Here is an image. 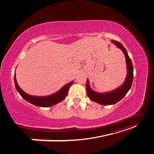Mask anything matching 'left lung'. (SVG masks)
Here are the masks:
<instances>
[{"label": "left lung", "mask_w": 154, "mask_h": 154, "mask_svg": "<svg viewBox=\"0 0 154 154\" xmlns=\"http://www.w3.org/2000/svg\"><path fill=\"white\" fill-rule=\"evenodd\" d=\"M112 42L114 43L117 47L120 48L123 51L125 54L126 61H127V76L123 84L117 89L110 92L105 93V94H100L94 91H93L90 88L89 83L87 80V93L89 98L93 101L97 102L101 105H113L117 103L119 100H122L123 97L127 94L128 91L131 88L132 82H133V66L132 63L131 59L130 58L127 52V50L122 45V44L119 43V42L112 40Z\"/></svg>", "instance_id": "left-lung-1"}]
</instances>
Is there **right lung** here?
Wrapping results in <instances>:
<instances>
[{
    "mask_svg": "<svg viewBox=\"0 0 154 154\" xmlns=\"http://www.w3.org/2000/svg\"><path fill=\"white\" fill-rule=\"evenodd\" d=\"M14 81H15V85L16 87V89L19 93L20 95L24 98L26 101L29 102L32 105H35L41 107H47L53 106L55 104H57L59 102L62 101L64 100L65 97H66L67 92L69 91V87L72 84L73 81L71 82L70 83H67V85H65L62 88H61L58 92L55 93L54 94L50 95L48 96H44V97H38V96H32L31 95L27 94V93L23 91L20 87L18 86V83L17 82L15 74L14 76Z\"/></svg>",
    "mask_w": 154,
    "mask_h": 154,
    "instance_id": "add662e5",
    "label": "right lung"
}]
</instances>
